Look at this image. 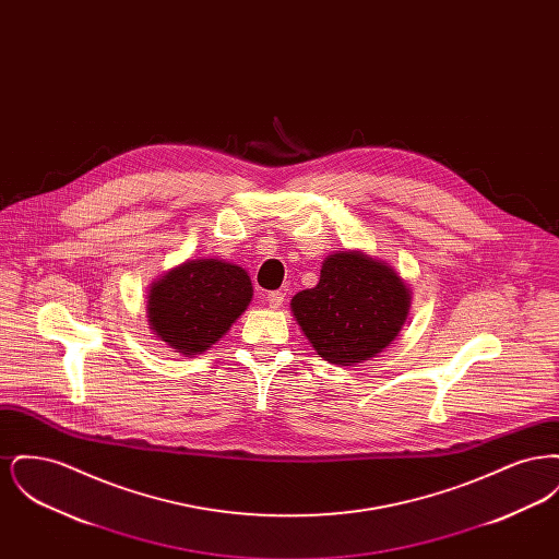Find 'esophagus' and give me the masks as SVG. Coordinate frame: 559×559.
Masks as SVG:
<instances>
[{
  "mask_svg": "<svg viewBox=\"0 0 559 559\" xmlns=\"http://www.w3.org/2000/svg\"><path fill=\"white\" fill-rule=\"evenodd\" d=\"M283 301H285V293H267V306H270V308H274V310H276V308H281V306H283Z\"/></svg>",
  "mask_w": 559,
  "mask_h": 559,
  "instance_id": "34e87169",
  "label": "esophagus"
}]
</instances>
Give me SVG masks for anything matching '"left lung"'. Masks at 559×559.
Instances as JSON below:
<instances>
[{
	"instance_id": "left-lung-1",
	"label": "left lung",
	"mask_w": 559,
	"mask_h": 559,
	"mask_svg": "<svg viewBox=\"0 0 559 559\" xmlns=\"http://www.w3.org/2000/svg\"><path fill=\"white\" fill-rule=\"evenodd\" d=\"M408 304V289L392 267L360 251H344L324 260L319 285L297 293L292 310L319 356L349 367L394 342Z\"/></svg>"
}]
</instances>
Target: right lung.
<instances>
[{"label":"right lung","instance_id":"obj_1","mask_svg":"<svg viewBox=\"0 0 559 559\" xmlns=\"http://www.w3.org/2000/svg\"><path fill=\"white\" fill-rule=\"evenodd\" d=\"M251 281L240 266L197 260L174 267L148 295V322L160 342L182 354L212 347L249 306Z\"/></svg>","mask_w":559,"mask_h":559}]
</instances>
